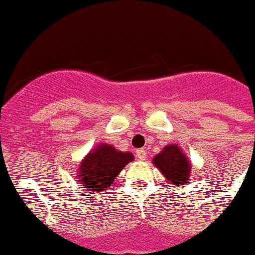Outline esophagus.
<instances>
[{
	"mask_svg": "<svg viewBox=\"0 0 255 255\" xmlns=\"http://www.w3.org/2000/svg\"><path fill=\"white\" fill-rule=\"evenodd\" d=\"M136 157H137V160L143 161L146 158V151L143 150V148H138V150H136Z\"/></svg>",
	"mask_w": 255,
	"mask_h": 255,
	"instance_id": "obj_1",
	"label": "esophagus"
}]
</instances>
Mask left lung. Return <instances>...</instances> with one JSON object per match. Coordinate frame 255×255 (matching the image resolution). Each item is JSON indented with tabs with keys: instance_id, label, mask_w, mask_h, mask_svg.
I'll return each instance as SVG.
<instances>
[{
	"instance_id": "left-lung-1",
	"label": "left lung",
	"mask_w": 255,
	"mask_h": 255,
	"mask_svg": "<svg viewBox=\"0 0 255 255\" xmlns=\"http://www.w3.org/2000/svg\"><path fill=\"white\" fill-rule=\"evenodd\" d=\"M152 163L160 170L163 177L176 186L185 187L191 176V162L182 148L176 143L165 146L152 158Z\"/></svg>"
}]
</instances>
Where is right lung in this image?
<instances>
[{
	"label": "right lung",
	"mask_w": 255,
	"mask_h": 255,
	"mask_svg": "<svg viewBox=\"0 0 255 255\" xmlns=\"http://www.w3.org/2000/svg\"><path fill=\"white\" fill-rule=\"evenodd\" d=\"M131 161L133 155L128 151H119L110 143H98L82 160L75 178L82 188L103 192Z\"/></svg>",
	"instance_id": "1"
}]
</instances>
